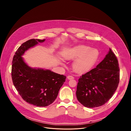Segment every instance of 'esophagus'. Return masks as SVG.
<instances>
[{
  "mask_svg": "<svg viewBox=\"0 0 131 131\" xmlns=\"http://www.w3.org/2000/svg\"><path fill=\"white\" fill-rule=\"evenodd\" d=\"M67 79L69 80H71V79H73L74 77L72 76H67Z\"/></svg>",
  "mask_w": 131,
  "mask_h": 131,
  "instance_id": "1",
  "label": "esophagus"
}]
</instances>
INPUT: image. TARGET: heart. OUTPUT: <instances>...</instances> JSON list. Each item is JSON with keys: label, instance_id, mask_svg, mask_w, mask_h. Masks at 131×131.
Segmentation results:
<instances>
[{"label": "heart", "instance_id": "heart-1", "mask_svg": "<svg viewBox=\"0 0 131 131\" xmlns=\"http://www.w3.org/2000/svg\"><path fill=\"white\" fill-rule=\"evenodd\" d=\"M100 56L99 50L89 47L78 45L64 52L63 58L67 61L74 60L72 68L76 72L83 73L90 70L97 61ZM64 66V64L61 63Z\"/></svg>", "mask_w": 131, "mask_h": 131}]
</instances>
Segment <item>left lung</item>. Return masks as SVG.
<instances>
[{
	"label": "left lung",
	"mask_w": 131,
	"mask_h": 131,
	"mask_svg": "<svg viewBox=\"0 0 131 131\" xmlns=\"http://www.w3.org/2000/svg\"><path fill=\"white\" fill-rule=\"evenodd\" d=\"M119 77L118 61L109 48L105 58L96 68L79 79L76 91L78 101L88 108L102 106L116 91Z\"/></svg>",
	"instance_id": "left-lung-1"
}]
</instances>
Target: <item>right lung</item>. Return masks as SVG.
<instances>
[{
	"label": "right lung",
	"instance_id": "add662e5",
	"mask_svg": "<svg viewBox=\"0 0 131 131\" xmlns=\"http://www.w3.org/2000/svg\"><path fill=\"white\" fill-rule=\"evenodd\" d=\"M45 40L32 39L23 43L12 61L11 75L14 86L25 102L37 107L53 103L66 78L49 69L32 68L22 58L26 51Z\"/></svg>",
	"mask_w": 131,
	"mask_h": 131
}]
</instances>
